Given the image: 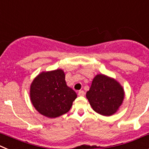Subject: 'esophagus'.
<instances>
[{"label": "esophagus", "instance_id": "1", "mask_svg": "<svg viewBox=\"0 0 149 149\" xmlns=\"http://www.w3.org/2000/svg\"><path fill=\"white\" fill-rule=\"evenodd\" d=\"M78 94L79 96H84L85 95V91H78Z\"/></svg>", "mask_w": 149, "mask_h": 149}]
</instances>
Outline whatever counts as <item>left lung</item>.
Returning <instances> with one entry per match:
<instances>
[{"label": "left lung", "instance_id": "obj_1", "mask_svg": "<svg viewBox=\"0 0 149 149\" xmlns=\"http://www.w3.org/2000/svg\"><path fill=\"white\" fill-rule=\"evenodd\" d=\"M86 97L95 112L109 116L116 113L122 104L125 91L115 79L98 74L93 79Z\"/></svg>", "mask_w": 149, "mask_h": 149}]
</instances>
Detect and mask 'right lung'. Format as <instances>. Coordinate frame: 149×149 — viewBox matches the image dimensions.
<instances>
[{"mask_svg": "<svg viewBox=\"0 0 149 149\" xmlns=\"http://www.w3.org/2000/svg\"><path fill=\"white\" fill-rule=\"evenodd\" d=\"M30 97L41 115L57 118L70 109L77 94L67 85L64 71L58 69L40 73L31 85Z\"/></svg>", "mask_w": 149, "mask_h": 149, "instance_id": "add662e5", "label": "right lung"}]
</instances>
